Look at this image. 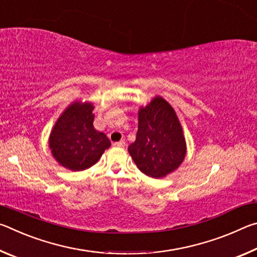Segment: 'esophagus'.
Masks as SVG:
<instances>
[{"label":"esophagus","instance_id":"1","mask_svg":"<svg viewBox=\"0 0 257 257\" xmlns=\"http://www.w3.org/2000/svg\"><path fill=\"white\" fill-rule=\"evenodd\" d=\"M113 145H114L115 147H124L125 146V142H124V139H122V141L114 143V144H113Z\"/></svg>","mask_w":257,"mask_h":257}]
</instances>
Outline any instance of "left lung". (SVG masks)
<instances>
[{
  "mask_svg": "<svg viewBox=\"0 0 257 257\" xmlns=\"http://www.w3.org/2000/svg\"><path fill=\"white\" fill-rule=\"evenodd\" d=\"M137 168L147 177L160 179L175 172L187 153L186 138L175 108L155 96L138 110L136 141L128 147Z\"/></svg>",
  "mask_w": 257,
  "mask_h": 257,
  "instance_id": "8db88e82",
  "label": "left lung"
}]
</instances>
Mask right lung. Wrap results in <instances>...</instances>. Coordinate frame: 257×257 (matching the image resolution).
<instances>
[{
    "instance_id": "1",
    "label": "right lung",
    "mask_w": 257,
    "mask_h": 257,
    "mask_svg": "<svg viewBox=\"0 0 257 257\" xmlns=\"http://www.w3.org/2000/svg\"><path fill=\"white\" fill-rule=\"evenodd\" d=\"M94 104L73 101L55 121L49 137V147L61 167L84 171L101 159L111 146L105 134L94 128Z\"/></svg>"
}]
</instances>
